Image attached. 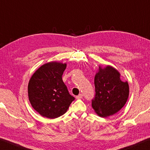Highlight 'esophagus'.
Masks as SVG:
<instances>
[{"instance_id": "esophagus-1", "label": "esophagus", "mask_w": 150, "mask_h": 150, "mask_svg": "<svg viewBox=\"0 0 150 150\" xmlns=\"http://www.w3.org/2000/svg\"><path fill=\"white\" fill-rule=\"evenodd\" d=\"M82 96H83L82 94H78V96H76V98L77 99H80V98H82Z\"/></svg>"}]
</instances>
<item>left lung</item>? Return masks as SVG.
<instances>
[{
    "mask_svg": "<svg viewBox=\"0 0 150 150\" xmlns=\"http://www.w3.org/2000/svg\"><path fill=\"white\" fill-rule=\"evenodd\" d=\"M94 76L95 97L92 107L98 116L113 115L124 107L127 100L129 87L127 81L121 80V74L110 66L101 67Z\"/></svg>",
    "mask_w": 150,
    "mask_h": 150,
    "instance_id": "1",
    "label": "left lung"
}]
</instances>
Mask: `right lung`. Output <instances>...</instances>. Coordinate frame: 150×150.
Segmentation results:
<instances>
[{"label":"right lung","mask_w":150,"mask_h":150,"mask_svg":"<svg viewBox=\"0 0 150 150\" xmlns=\"http://www.w3.org/2000/svg\"><path fill=\"white\" fill-rule=\"evenodd\" d=\"M66 63L48 62L30 78L28 96L32 107L43 117L55 119L67 111L74 97L62 80Z\"/></svg>","instance_id":"right-lung-1"}]
</instances>
